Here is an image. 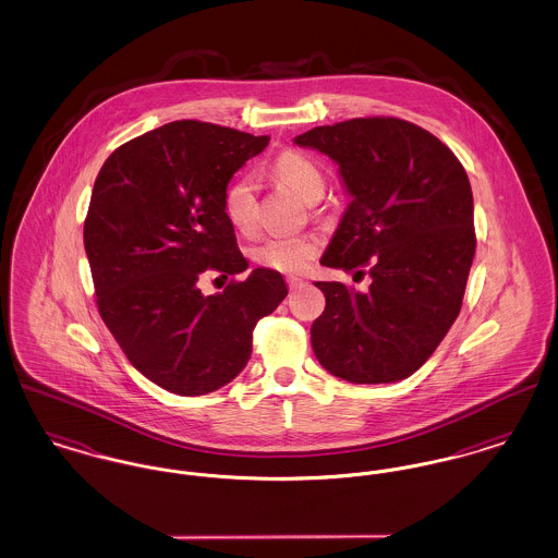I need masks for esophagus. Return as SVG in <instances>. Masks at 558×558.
<instances>
[{
	"label": "esophagus",
	"instance_id": "1",
	"mask_svg": "<svg viewBox=\"0 0 558 558\" xmlns=\"http://www.w3.org/2000/svg\"><path fill=\"white\" fill-rule=\"evenodd\" d=\"M287 284H289L291 291H294V289H301V287L305 284V280L299 278V276H289V278H287Z\"/></svg>",
	"mask_w": 558,
	"mask_h": 558
}]
</instances>
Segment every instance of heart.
Segmentation results:
<instances>
[{
	"label": "heart",
	"mask_w": 558,
	"mask_h": 558,
	"mask_svg": "<svg viewBox=\"0 0 558 558\" xmlns=\"http://www.w3.org/2000/svg\"><path fill=\"white\" fill-rule=\"evenodd\" d=\"M278 180L292 187L303 201L314 203L324 194V173L303 153L287 150L271 165ZM223 213L240 232L257 228V180L253 173H240L223 192ZM318 242L312 236H271L255 246V262L276 271H303L314 262Z\"/></svg>",
	"instance_id": "obj_1"
}]
</instances>
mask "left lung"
Here are the masks:
<instances>
[{
    "label": "left lung",
    "mask_w": 558,
    "mask_h": 558,
    "mask_svg": "<svg viewBox=\"0 0 558 558\" xmlns=\"http://www.w3.org/2000/svg\"><path fill=\"white\" fill-rule=\"evenodd\" d=\"M294 144L335 160L351 198L319 264L372 278L368 292L316 282L326 307L314 353L355 385L403 380L460 314L477 244L469 175L441 140L391 117L314 128Z\"/></svg>",
    "instance_id": "left-lung-1"
}]
</instances>
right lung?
Instances as JSON below:
<instances>
[{"instance_id":"1","label":"right lung","mask_w":558,"mask_h":558,"mask_svg":"<svg viewBox=\"0 0 558 558\" xmlns=\"http://www.w3.org/2000/svg\"><path fill=\"white\" fill-rule=\"evenodd\" d=\"M267 135L173 121L119 146L102 165L83 242L108 330L137 371L178 396H205L246 366L253 328L287 296L280 271L205 296L211 269L248 264L223 213V192Z\"/></svg>"}]
</instances>
